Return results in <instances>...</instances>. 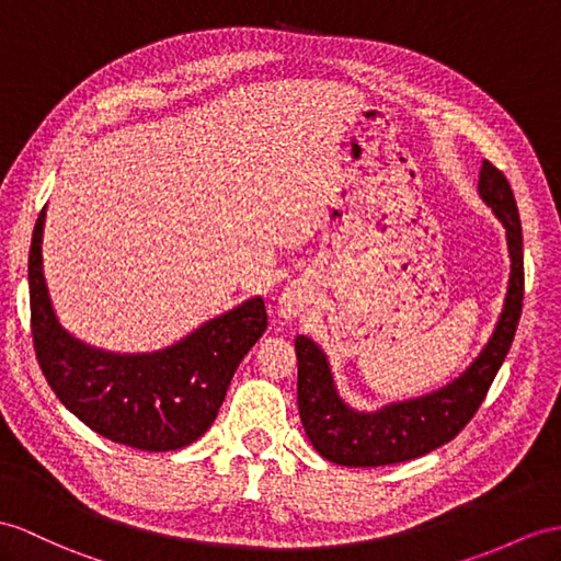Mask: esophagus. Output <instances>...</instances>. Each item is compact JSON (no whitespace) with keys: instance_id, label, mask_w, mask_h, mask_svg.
I'll return each mask as SVG.
<instances>
[{"instance_id":"34e87169","label":"esophagus","mask_w":561,"mask_h":561,"mask_svg":"<svg viewBox=\"0 0 561 561\" xmlns=\"http://www.w3.org/2000/svg\"><path fill=\"white\" fill-rule=\"evenodd\" d=\"M305 309V293L299 285H288L278 297V313L280 319H295Z\"/></svg>"}]
</instances>
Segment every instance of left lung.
Segmentation results:
<instances>
[{"label":"left lung","mask_w":561,"mask_h":561,"mask_svg":"<svg viewBox=\"0 0 561 561\" xmlns=\"http://www.w3.org/2000/svg\"><path fill=\"white\" fill-rule=\"evenodd\" d=\"M478 190L507 228L512 256L504 311L485 350L447 388L426 398L388 404L376 414L354 412L337 398L325 354L309 337L297 335V404L313 449L343 467H386L416 459L449 443L483 404L507 357L524 302V238L516 199L504 173L483 161Z\"/></svg>","instance_id":"left-lung-1"}]
</instances>
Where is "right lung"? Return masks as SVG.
Wrapping results in <instances>:
<instances>
[{
	"mask_svg": "<svg viewBox=\"0 0 561 561\" xmlns=\"http://www.w3.org/2000/svg\"><path fill=\"white\" fill-rule=\"evenodd\" d=\"M39 211L31 254V333L39 368L61 404L112 443L169 453L202 438L224 404L238 364L266 331L262 297L204 323L154 354L92 350L59 325L43 273Z\"/></svg>",
	"mask_w": 561,
	"mask_h": 561,
	"instance_id": "add662e5",
	"label": "right lung"
}]
</instances>
